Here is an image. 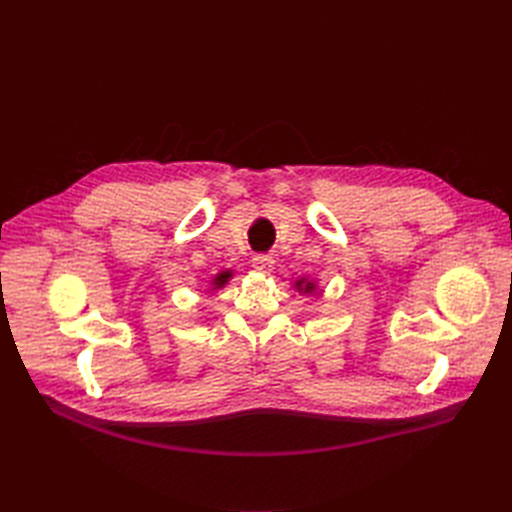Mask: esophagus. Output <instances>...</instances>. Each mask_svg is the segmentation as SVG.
Returning <instances> with one entry per match:
<instances>
[{
  "mask_svg": "<svg viewBox=\"0 0 512 512\" xmlns=\"http://www.w3.org/2000/svg\"><path fill=\"white\" fill-rule=\"evenodd\" d=\"M273 258L271 256H267V254H258V256H254V260H252V267L258 271V273H265V275H269L271 271H273Z\"/></svg>",
  "mask_w": 512,
  "mask_h": 512,
  "instance_id": "obj_1",
  "label": "esophagus"
}]
</instances>
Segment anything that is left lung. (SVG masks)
I'll return each mask as SVG.
<instances>
[{
    "mask_svg": "<svg viewBox=\"0 0 512 512\" xmlns=\"http://www.w3.org/2000/svg\"><path fill=\"white\" fill-rule=\"evenodd\" d=\"M295 290H297L299 295H308V297H312V295L319 293V284H316V280L299 278V280H295Z\"/></svg>",
    "mask_w": 512,
    "mask_h": 512,
    "instance_id": "obj_1",
    "label": "left lung"
}]
</instances>
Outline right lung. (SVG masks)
<instances>
[{"instance_id":"add662e5","label":"right lung","mask_w":512,"mask_h":512,"mask_svg":"<svg viewBox=\"0 0 512 512\" xmlns=\"http://www.w3.org/2000/svg\"><path fill=\"white\" fill-rule=\"evenodd\" d=\"M232 275H234L232 269H222L219 273H215L211 282H209V290H206V293H215V290H222L232 280Z\"/></svg>"}]
</instances>
